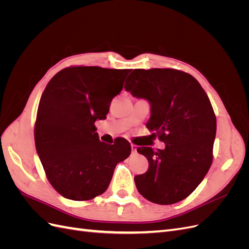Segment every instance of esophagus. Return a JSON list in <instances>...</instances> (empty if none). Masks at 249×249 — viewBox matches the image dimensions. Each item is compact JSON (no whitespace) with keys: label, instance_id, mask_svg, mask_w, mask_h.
I'll return each mask as SVG.
<instances>
[{"label":"esophagus","instance_id":"esophagus-1","mask_svg":"<svg viewBox=\"0 0 249 249\" xmlns=\"http://www.w3.org/2000/svg\"><path fill=\"white\" fill-rule=\"evenodd\" d=\"M131 148H132V153H133V154H135V153L137 152V146L135 145V144H132V145H131Z\"/></svg>","mask_w":249,"mask_h":249}]
</instances>
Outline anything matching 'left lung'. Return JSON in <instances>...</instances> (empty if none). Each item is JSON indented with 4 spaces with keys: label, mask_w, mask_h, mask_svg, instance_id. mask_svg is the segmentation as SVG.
Segmentation results:
<instances>
[{
    "label": "left lung",
    "mask_w": 249,
    "mask_h": 249,
    "mask_svg": "<svg viewBox=\"0 0 249 249\" xmlns=\"http://www.w3.org/2000/svg\"><path fill=\"white\" fill-rule=\"evenodd\" d=\"M124 89L150 105L147 129L164 149L138 147L148 169L134 178L139 193L159 205H172L196 189L213 161L216 116L205 90L191 74L172 69L134 70Z\"/></svg>",
    "instance_id": "1"
}]
</instances>
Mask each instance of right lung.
Returning <instances> with one entry per match:
<instances>
[{
  "mask_svg": "<svg viewBox=\"0 0 249 249\" xmlns=\"http://www.w3.org/2000/svg\"><path fill=\"white\" fill-rule=\"evenodd\" d=\"M130 71L71 66L57 72L44 89L35 145L49 182L63 197L89 200L104 193L116 165L130 156L129 141L117 138L113 145L106 144L94 125L106 118Z\"/></svg>",
  "mask_w": 249,
  "mask_h": 249,
  "instance_id": "add662e5",
  "label": "right lung"
}]
</instances>
